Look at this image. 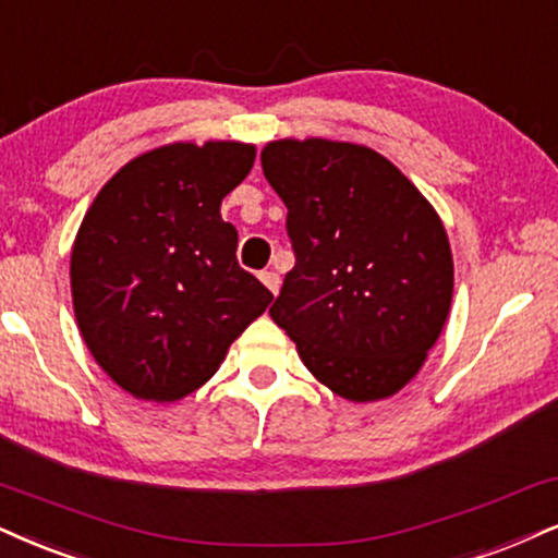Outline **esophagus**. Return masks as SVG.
Listing matches in <instances>:
<instances>
[{
    "label": "esophagus",
    "instance_id": "1",
    "mask_svg": "<svg viewBox=\"0 0 558 558\" xmlns=\"http://www.w3.org/2000/svg\"><path fill=\"white\" fill-rule=\"evenodd\" d=\"M260 281H264L266 290L271 292V294H277V292H279L281 279H279V274H277V271H260Z\"/></svg>",
    "mask_w": 558,
    "mask_h": 558
}]
</instances>
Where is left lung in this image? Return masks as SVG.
I'll list each match as a JSON object with an SVG mask.
<instances>
[{"instance_id":"left-lung-1","label":"left lung","mask_w":558,"mask_h":558,"mask_svg":"<svg viewBox=\"0 0 558 558\" xmlns=\"http://www.w3.org/2000/svg\"><path fill=\"white\" fill-rule=\"evenodd\" d=\"M260 165L287 206L294 251L268 315L336 396L398 393L450 313L452 253L437 211L362 144L268 142Z\"/></svg>"}]
</instances>
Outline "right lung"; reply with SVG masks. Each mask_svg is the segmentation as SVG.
<instances>
[{"label": "right lung", "mask_w": 558, "mask_h": 558, "mask_svg": "<svg viewBox=\"0 0 558 558\" xmlns=\"http://www.w3.org/2000/svg\"><path fill=\"white\" fill-rule=\"evenodd\" d=\"M256 147L165 144L100 189L72 247L82 339L116 385L178 401L222 364L274 294L238 266V230L219 215Z\"/></svg>", "instance_id": "add662e5"}]
</instances>
